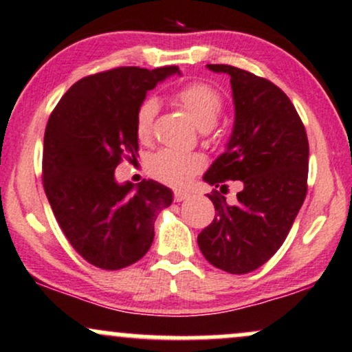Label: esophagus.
Here are the masks:
<instances>
[{"label":"esophagus","mask_w":352,"mask_h":352,"mask_svg":"<svg viewBox=\"0 0 352 352\" xmlns=\"http://www.w3.org/2000/svg\"><path fill=\"white\" fill-rule=\"evenodd\" d=\"M189 194L186 190H175V201L176 202H183L184 199H188Z\"/></svg>","instance_id":"obj_1"}]
</instances>
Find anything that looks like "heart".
Masks as SVG:
<instances>
[{
    "mask_svg": "<svg viewBox=\"0 0 352 352\" xmlns=\"http://www.w3.org/2000/svg\"><path fill=\"white\" fill-rule=\"evenodd\" d=\"M177 101L188 111L201 130H209L219 120L223 111V98L214 86L196 81L184 86L177 93ZM158 101L145 98L135 114V132L140 142H146L153 132V122L158 112ZM204 168V158L197 153H179L173 150H162L155 153L146 163V169L155 179L164 184L183 188Z\"/></svg>",
    "mask_w": 352,
    "mask_h": 352,
    "instance_id": "1",
    "label": "heart"
}]
</instances>
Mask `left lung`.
I'll use <instances>...</instances> for the list:
<instances>
[{"mask_svg":"<svg viewBox=\"0 0 352 352\" xmlns=\"http://www.w3.org/2000/svg\"><path fill=\"white\" fill-rule=\"evenodd\" d=\"M230 76L235 124L227 150L204 181L215 219L197 236L212 266L246 274L274 256L289 235L307 196L309 138L287 94L269 80L230 65H207ZM227 180L242 189L235 203L223 194Z\"/></svg>","mask_w":352,"mask_h":352,"instance_id":"1","label":"left lung"}]
</instances>
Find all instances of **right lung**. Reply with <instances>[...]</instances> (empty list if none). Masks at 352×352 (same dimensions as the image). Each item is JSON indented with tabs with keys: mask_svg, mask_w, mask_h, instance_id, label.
<instances>
[{
	"mask_svg": "<svg viewBox=\"0 0 352 352\" xmlns=\"http://www.w3.org/2000/svg\"><path fill=\"white\" fill-rule=\"evenodd\" d=\"M177 67H120L76 81L52 112L43 137V189L60 228L81 258L117 271L150 250L155 220L173 192L156 181L119 184L124 158L138 156L135 114L146 93Z\"/></svg>",
	"mask_w": 352,
	"mask_h": 352,
	"instance_id": "obj_1",
	"label": "right lung"
}]
</instances>
